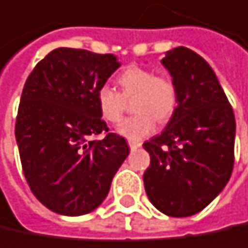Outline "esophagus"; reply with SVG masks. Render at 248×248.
<instances>
[{
	"instance_id": "1",
	"label": "esophagus",
	"mask_w": 248,
	"mask_h": 248,
	"mask_svg": "<svg viewBox=\"0 0 248 248\" xmlns=\"http://www.w3.org/2000/svg\"><path fill=\"white\" fill-rule=\"evenodd\" d=\"M128 145H130L131 150H136V148L141 147V142L140 141H134V140H128Z\"/></svg>"
}]
</instances>
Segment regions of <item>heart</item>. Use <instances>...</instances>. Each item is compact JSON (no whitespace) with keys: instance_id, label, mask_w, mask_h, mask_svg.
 <instances>
[{"instance_id":"obj_1","label":"heart","mask_w":248,"mask_h":248,"mask_svg":"<svg viewBox=\"0 0 248 248\" xmlns=\"http://www.w3.org/2000/svg\"><path fill=\"white\" fill-rule=\"evenodd\" d=\"M120 93L108 85H101L95 93L97 108L104 121L117 124L123 118L127 101L136 112L124 120L118 133L130 140H141L154 128V120L164 124L174 115L178 104L177 85L169 76H155L153 70L127 67L117 78Z\"/></svg>"}]
</instances>
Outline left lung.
Instances as JSON below:
<instances>
[{
  "instance_id": "1",
  "label": "left lung",
  "mask_w": 248,
  "mask_h": 248,
  "mask_svg": "<svg viewBox=\"0 0 248 248\" xmlns=\"http://www.w3.org/2000/svg\"><path fill=\"white\" fill-rule=\"evenodd\" d=\"M178 91L174 115L161 134L144 142L150 167L145 193L170 217H188L213 202L230 180L235 120L208 62L177 46L161 60Z\"/></svg>"
}]
</instances>
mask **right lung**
Listing matches in <instances>:
<instances>
[{
    "label": "right lung",
    "instance_id": "1",
    "mask_svg": "<svg viewBox=\"0 0 248 248\" xmlns=\"http://www.w3.org/2000/svg\"><path fill=\"white\" fill-rule=\"evenodd\" d=\"M120 65L112 54L57 48L25 81L16 121L21 166L32 194L54 213L95 210L130 153L95 103L97 90ZM100 134L103 140H89Z\"/></svg>",
    "mask_w": 248,
    "mask_h": 248
}]
</instances>
